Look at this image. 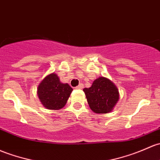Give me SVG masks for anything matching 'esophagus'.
<instances>
[{
  "label": "esophagus",
  "mask_w": 160,
  "mask_h": 160,
  "mask_svg": "<svg viewBox=\"0 0 160 160\" xmlns=\"http://www.w3.org/2000/svg\"><path fill=\"white\" fill-rule=\"evenodd\" d=\"M76 88L77 89H83V83H80L77 87H76Z\"/></svg>",
  "instance_id": "34e87169"
}]
</instances>
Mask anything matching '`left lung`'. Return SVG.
Returning <instances> with one entry per match:
<instances>
[{"instance_id": "8db88e82", "label": "left lung", "mask_w": 160, "mask_h": 160, "mask_svg": "<svg viewBox=\"0 0 160 160\" xmlns=\"http://www.w3.org/2000/svg\"><path fill=\"white\" fill-rule=\"evenodd\" d=\"M83 91L89 107L95 113L111 112L120 98L117 86L104 77L96 79L91 87L84 88Z\"/></svg>"}]
</instances>
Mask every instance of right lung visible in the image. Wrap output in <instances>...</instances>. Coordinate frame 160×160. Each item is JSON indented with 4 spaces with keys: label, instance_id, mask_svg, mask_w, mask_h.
<instances>
[{
    "label": "right lung",
    "instance_id": "add662e5",
    "mask_svg": "<svg viewBox=\"0 0 160 160\" xmlns=\"http://www.w3.org/2000/svg\"><path fill=\"white\" fill-rule=\"evenodd\" d=\"M72 90L68 83H61L58 76L52 73L38 85V95L45 108L58 110L66 105Z\"/></svg>",
    "mask_w": 160,
    "mask_h": 160
}]
</instances>
